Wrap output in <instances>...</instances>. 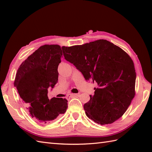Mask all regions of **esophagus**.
I'll return each mask as SVG.
<instances>
[{
	"label": "esophagus",
	"mask_w": 152,
	"mask_h": 152,
	"mask_svg": "<svg viewBox=\"0 0 152 152\" xmlns=\"http://www.w3.org/2000/svg\"><path fill=\"white\" fill-rule=\"evenodd\" d=\"M78 94H76V93H71V94L68 95V97H73V96H78Z\"/></svg>",
	"instance_id": "34e87169"
}]
</instances>
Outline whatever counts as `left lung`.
Here are the masks:
<instances>
[{"mask_svg":"<svg viewBox=\"0 0 152 152\" xmlns=\"http://www.w3.org/2000/svg\"><path fill=\"white\" fill-rule=\"evenodd\" d=\"M65 59L86 81L96 83L95 94L83 106L86 115L102 125L111 124L124 114L135 95L136 72L131 57L106 40L62 47Z\"/></svg>","mask_w":152,"mask_h":152,"instance_id":"1","label":"left lung"}]
</instances>
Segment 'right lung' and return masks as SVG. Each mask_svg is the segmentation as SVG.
I'll return each instance as SVG.
<instances>
[{
    "mask_svg": "<svg viewBox=\"0 0 152 152\" xmlns=\"http://www.w3.org/2000/svg\"><path fill=\"white\" fill-rule=\"evenodd\" d=\"M62 55L59 45H44L21 64L15 74L14 84L19 96L32 118L40 124H49L68 107L66 99L48 96V89L58 82Z\"/></svg>",
    "mask_w": 152,
    "mask_h": 152,
    "instance_id": "right-lung-1",
    "label": "right lung"
}]
</instances>
